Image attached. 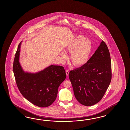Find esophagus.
I'll return each instance as SVG.
<instances>
[{"instance_id":"esophagus-1","label":"esophagus","mask_w":130,"mask_h":130,"mask_svg":"<svg viewBox=\"0 0 130 130\" xmlns=\"http://www.w3.org/2000/svg\"><path fill=\"white\" fill-rule=\"evenodd\" d=\"M66 76H68V75H69V71H68V70H66Z\"/></svg>"}]
</instances>
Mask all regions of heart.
Here are the masks:
<instances>
[{"mask_svg": "<svg viewBox=\"0 0 130 130\" xmlns=\"http://www.w3.org/2000/svg\"><path fill=\"white\" fill-rule=\"evenodd\" d=\"M92 50L91 42L85 37L78 35L75 36L66 45L65 52L71 53L70 61L73 66L80 67L85 65L88 61ZM60 57L63 61L66 60L68 57L66 53L61 52Z\"/></svg>", "mask_w": 130, "mask_h": 130, "instance_id": "b5f03b06", "label": "heart"}]
</instances>
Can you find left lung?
I'll return each mask as SVG.
<instances>
[{"label": "left lung", "instance_id": "1", "mask_svg": "<svg viewBox=\"0 0 130 130\" xmlns=\"http://www.w3.org/2000/svg\"><path fill=\"white\" fill-rule=\"evenodd\" d=\"M69 77L80 104L88 106L101 100L111 79L110 54L104 41L85 65L70 72Z\"/></svg>", "mask_w": 130, "mask_h": 130}]
</instances>
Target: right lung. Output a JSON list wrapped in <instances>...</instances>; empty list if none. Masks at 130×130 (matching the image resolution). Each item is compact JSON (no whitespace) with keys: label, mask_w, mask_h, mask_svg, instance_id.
Wrapping results in <instances>:
<instances>
[{"label":"right lung","mask_w":130,"mask_h":130,"mask_svg":"<svg viewBox=\"0 0 130 130\" xmlns=\"http://www.w3.org/2000/svg\"><path fill=\"white\" fill-rule=\"evenodd\" d=\"M21 44L13 64L17 86L24 97L33 105L40 107L49 106L55 100L58 87L66 78L64 67L51 65L36 73L25 72L19 62Z\"/></svg>","instance_id":"1"}]
</instances>
